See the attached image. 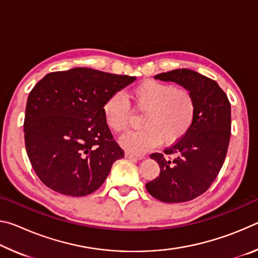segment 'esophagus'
I'll return each mask as SVG.
<instances>
[{"instance_id": "34e87169", "label": "esophagus", "mask_w": 258, "mask_h": 258, "mask_svg": "<svg viewBox=\"0 0 258 258\" xmlns=\"http://www.w3.org/2000/svg\"><path fill=\"white\" fill-rule=\"evenodd\" d=\"M125 157L127 159H133V160H140L142 159L141 156H135L133 154H131V152H125Z\"/></svg>"}]
</instances>
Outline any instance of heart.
<instances>
[{
	"label": "heart",
	"instance_id": "b5f03b06",
	"mask_svg": "<svg viewBox=\"0 0 258 258\" xmlns=\"http://www.w3.org/2000/svg\"><path fill=\"white\" fill-rule=\"evenodd\" d=\"M135 111L143 113L142 130L130 132L120 139V145L132 154L141 155L161 142L175 145L189 133L197 115V102L189 90L171 83L146 80L130 92ZM104 123L115 133H123L132 119L130 103L123 94L115 92L102 104Z\"/></svg>",
	"mask_w": 258,
	"mask_h": 258
}]
</instances>
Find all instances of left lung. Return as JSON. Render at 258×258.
I'll return each instance as SVG.
<instances>
[{
  "mask_svg": "<svg viewBox=\"0 0 258 258\" xmlns=\"http://www.w3.org/2000/svg\"><path fill=\"white\" fill-rule=\"evenodd\" d=\"M155 78L189 90L197 102V115L181 141L150 156L160 173L146 187L160 202H190L208 190L223 166L231 135V104L215 81L190 69L161 73Z\"/></svg>",
  "mask_w": 258,
  "mask_h": 258,
  "instance_id": "obj_1",
  "label": "left lung"
}]
</instances>
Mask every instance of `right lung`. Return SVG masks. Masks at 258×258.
Here are the masks:
<instances>
[{
    "instance_id": "add662e5",
    "label": "right lung",
    "mask_w": 258,
    "mask_h": 258,
    "mask_svg": "<svg viewBox=\"0 0 258 258\" xmlns=\"http://www.w3.org/2000/svg\"><path fill=\"white\" fill-rule=\"evenodd\" d=\"M135 81L91 68L45 75L30 91L25 146L38 178L61 195L82 197L101 186L124 150L104 123L109 95Z\"/></svg>"
}]
</instances>
